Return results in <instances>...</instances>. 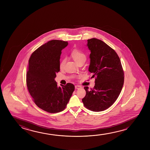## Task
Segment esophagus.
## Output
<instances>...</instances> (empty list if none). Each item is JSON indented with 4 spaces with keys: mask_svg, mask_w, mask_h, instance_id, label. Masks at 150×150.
Wrapping results in <instances>:
<instances>
[{
    "mask_svg": "<svg viewBox=\"0 0 150 150\" xmlns=\"http://www.w3.org/2000/svg\"><path fill=\"white\" fill-rule=\"evenodd\" d=\"M75 89H79L81 88V86H79V85H76V86H75Z\"/></svg>",
    "mask_w": 150,
    "mask_h": 150,
    "instance_id": "obj_1",
    "label": "esophagus"
}]
</instances>
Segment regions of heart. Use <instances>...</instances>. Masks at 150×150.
<instances>
[{"label": "heart", "instance_id": "1", "mask_svg": "<svg viewBox=\"0 0 150 150\" xmlns=\"http://www.w3.org/2000/svg\"><path fill=\"white\" fill-rule=\"evenodd\" d=\"M71 55L73 58L74 61L78 64L79 62L82 61H85L86 59V56L83 52L79 51V50H74L71 52ZM65 63V59H63L60 63L59 67L62 68Z\"/></svg>", "mask_w": 150, "mask_h": 150}]
</instances>
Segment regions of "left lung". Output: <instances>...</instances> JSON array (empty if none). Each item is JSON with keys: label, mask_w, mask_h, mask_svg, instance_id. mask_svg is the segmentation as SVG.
<instances>
[{"label": "left lung", "mask_w": 150, "mask_h": 150, "mask_svg": "<svg viewBox=\"0 0 150 150\" xmlns=\"http://www.w3.org/2000/svg\"><path fill=\"white\" fill-rule=\"evenodd\" d=\"M91 51L88 71L91 78L96 77L95 85L89 89L85 86L83 105L90 110H105L113 104L122 88L124 73L120 59L114 50L96 38L87 40Z\"/></svg>", "instance_id": "8db88e82"}]
</instances>
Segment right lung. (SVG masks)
Here are the masks:
<instances>
[{
    "instance_id": "right-lung-1",
    "label": "right lung",
    "mask_w": 150,
    "mask_h": 150,
    "mask_svg": "<svg viewBox=\"0 0 150 150\" xmlns=\"http://www.w3.org/2000/svg\"><path fill=\"white\" fill-rule=\"evenodd\" d=\"M68 42L53 40L35 51L29 61L27 86L38 107L50 113H57L67 107L75 89L71 83L58 87L54 80L60 70L62 50Z\"/></svg>"
}]
</instances>
